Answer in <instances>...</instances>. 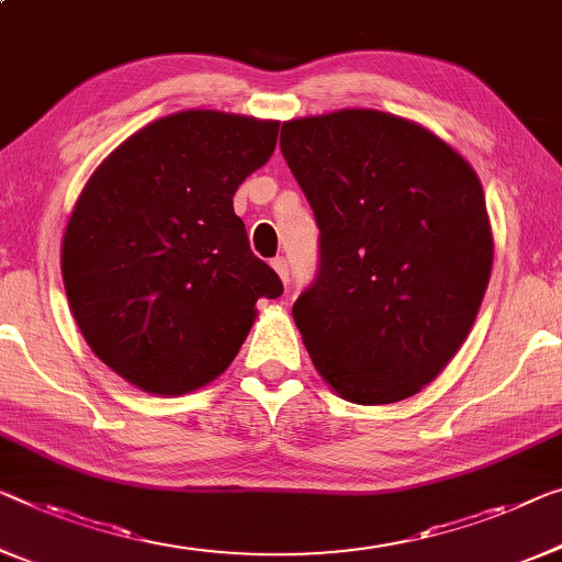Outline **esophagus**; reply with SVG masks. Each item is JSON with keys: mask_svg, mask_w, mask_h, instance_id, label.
<instances>
[{"mask_svg": "<svg viewBox=\"0 0 562 562\" xmlns=\"http://www.w3.org/2000/svg\"><path fill=\"white\" fill-rule=\"evenodd\" d=\"M272 270L280 274V280H282L284 284L290 282V265H288V259H284V257H274V259H272Z\"/></svg>", "mask_w": 562, "mask_h": 562, "instance_id": "esophagus-1", "label": "esophagus"}]
</instances>
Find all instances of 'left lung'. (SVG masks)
Listing matches in <instances>:
<instances>
[{"instance_id": "1", "label": "left lung", "mask_w": 562, "mask_h": 562, "mask_svg": "<svg viewBox=\"0 0 562 562\" xmlns=\"http://www.w3.org/2000/svg\"><path fill=\"white\" fill-rule=\"evenodd\" d=\"M280 148L321 229L317 280L292 305L315 371L353 404L414 396L490 284L480 179L437 133L371 108L282 123Z\"/></svg>"}]
</instances>
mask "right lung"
Here are the masks:
<instances>
[{"mask_svg":"<svg viewBox=\"0 0 562 562\" xmlns=\"http://www.w3.org/2000/svg\"><path fill=\"white\" fill-rule=\"evenodd\" d=\"M278 121L181 111L148 123L82 187L63 234V282L90 350L133 386L181 396L227 371L282 282L234 214L270 161Z\"/></svg>","mask_w":562,"mask_h":562,"instance_id":"1","label":"right lung"}]
</instances>
